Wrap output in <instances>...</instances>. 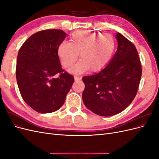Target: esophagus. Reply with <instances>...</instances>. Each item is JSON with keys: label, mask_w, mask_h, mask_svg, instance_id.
<instances>
[{"label": "esophagus", "mask_w": 159, "mask_h": 159, "mask_svg": "<svg viewBox=\"0 0 159 159\" xmlns=\"http://www.w3.org/2000/svg\"><path fill=\"white\" fill-rule=\"evenodd\" d=\"M81 80V77L80 76H74V80L75 81H78Z\"/></svg>", "instance_id": "esophagus-1"}]
</instances>
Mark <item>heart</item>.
<instances>
[{"mask_svg": "<svg viewBox=\"0 0 159 159\" xmlns=\"http://www.w3.org/2000/svg\"><path fill=\"white\" fill-rule=\"evenodd\" d=\"M115 47L116 42L110 34L78 30L71 35L70 42L60 43L57 52L65 68L74 66L80 52L81 59L70 71L81 74L90 69L93 72H98L106 68L111 60Z\"/></svg>", "mask_w": 159, "mask_h": 159, "instance_id": "1", "label": "heart"}]
</instances>
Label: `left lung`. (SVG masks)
Returning <instances> with one entry per match:
<instances>
[{
    "instance_id": "8db88e82",
    "label": "left lung",
    "mask_w": 159,
    "mask_h": 159,
    "mask_svg": "<svg viewBox=\"0 0 159 159\" xmlns=\"http://www.w3.org/2000/svg\"><path fill=\"white\" fill-rule=\"evenodd\" d=\"M115 37L117 50L106 68L82 79L84 103L100 116H112L126 109L135 97L141 78L135 46L119 32Z\"/></svg>"
}]
</instances>
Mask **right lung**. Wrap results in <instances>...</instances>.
I'll return each mask as SVG.
<instances>
[{
	"label": "right lung",
	"mask_w": 159,
	"mask_h": 159,
	"mask_svg": "<svg viewBox=\"0 0 159 159\" xmlns=\"http://www.w3.org/2000/svg\"><path fill=\"white\" fill-rule=\"evenodd\" d=\"M66 35L61 30L40 31L26 40L18 52V88L23 100L37 112L58 110L74 82V77L62 70L57 52ZM57 73L58 78L55 77Z\"/></svg>",
	"instance_id": "add662e5"
}]
</instances>
